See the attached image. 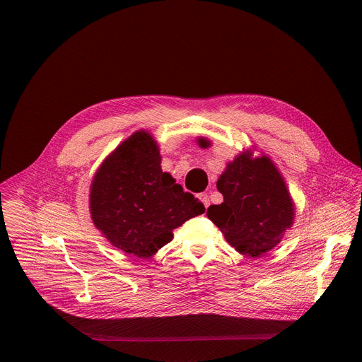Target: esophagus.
I'll list each match as a JSON object with an SVG mask.
<instances>
[{
	"mask_svg": "<svg viewBox=\"0 0 362 362\" xmlns=\"http://www.w3.org/2000/svg\"><path fill=\"white\" fill-rule=\"evenodd\" d=\"M199 199L202 200V203L204 204V208H209V204H211V199H209V196L206 194V193H202V194H199Z\"/></svg>",
	"mask_w": 362,
	"mask_h": 362,
	"instance_id": "1",
	"label": "esophagus"
}]
</instances>
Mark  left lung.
<instances>
[{
	"mask_svg": "<svg viewBox=\"0 0 362 362\" xmlns=\"http://www.w3.org/2000/svg\"><path fill=\"white\" fill-rule=\"evenodd\" d=\"M203 146L212 141L197 137ZM223 194L221 204L208 208V218L239 253L259 257L272 250L291 229L295 204L286 182L267 154L253 158L246 148L226 165L216 182Z\"/></svg>",
	"mask_w": 362,
	"mask_h": 362,
	"instance_id": "left-lung-1",
	"label": "left lung"
}]
</instances>
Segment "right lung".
Returning <instances> with one entry per match:
<instances>
[{"label":"right lung","instance_id":"right-lung-1","mask_svg":"<svg viewBox=\"0 0 362 362\" xmlns=\"http://www.w3.org/2000/svg\"><path fill=\"white\" fill-rule=\"evenodd\" d=\"M160 163L158 141L137 130L103 160L90 186L94 226L115 247L143 259L169 243L173 229L204 212Z\"/></svg>","mask_w":362,"mask_h":362}]
</instances>
